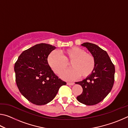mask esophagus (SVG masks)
Masks as SVG:
<instances>
[{
	"mask_svg": "<svg viewBox=\"0 0 128 128\" xmlns=\"http://www.w3.org/2000/svg\"><path fill=\"white\" fill-rule=\"evenodd\" d=\"M66 84H67V85H71V86L73 85L74 84V82H67Z\"/></svg>",
	"mask_w": 128,
	"mask_h": 128,
	"instance_id": "esophagus-1",
	"label": "esophagus"
}]
</instances>
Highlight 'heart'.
Wrapping results in <instances>:
<instances>
[{"mask_svg": "<svg viewBox=\"0 0 128 128\" xmlns=\"http://www.w3.org/2000/svg\"><path fill=\"white\" fill-rule=\"evenodd\" d=\"M48 66L53 72L58 75L68 68V62L72 69L64 72L62 78L66 80L77 79L79 76L84 78L93 72L95 66V60L92 54L87 53L85 50L78 47H72L62 50L61 53L53 51L47 58Z\"/></svg>", "mask_w": 128, "mask_h": 128, "instance_id": "1", "label": "heart"}]
</instances>
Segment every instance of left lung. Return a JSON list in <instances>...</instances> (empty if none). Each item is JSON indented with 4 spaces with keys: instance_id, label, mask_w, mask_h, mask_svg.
Here are the masks:
<instances>
[{
    "instance_id": "left-lung-1",
    "label": "left lung",
    "mask_w": 128,
    "mask_h": 128,
    "mask_svg": "<svg viewBox=\"0 0 128 128\" xmlns=\"http://www.w3.org/2000/svg\"><path fill=\"white\" fill-rule=\"evenodd\" d=\"M81 45L86 47L94 56L95 66L92 74L82 81L76 82L83 88L77 99L84 104L95 105L103 100L112 90L115 68L106 51L93 43L86 42Z\"/></svg>"
}]
</instances>
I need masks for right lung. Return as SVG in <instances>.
Instances as JSON below:
<instances>
[{"instance_id":"add662e5","label":"right lung","mask_w":128,"mask_h":128,"mask_svg":"<svg viewBox=\"0 0 128 128\" xmlns=\"http://www.w3.org/2000/svg\"><path fill=\"white\" fill-rule=\"evenodd\" d=\"M56 48L40 43L24 51L14 64L16 82L20 92L30 102L44 105L53 100L59 88L66 83L48 66L47 58Z\"/></svg>"}]
</instances>
